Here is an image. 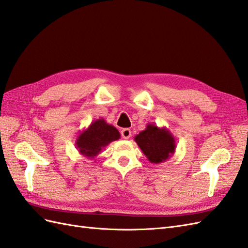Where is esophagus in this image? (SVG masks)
Here are the masks:
<instances>
[{
	"instance_id": "1",
	"label": "esophagus",
	"mask_w": 248,
	"mask_h": 248,
	"mask_svg": "<svg viewBox=\"0 0 248 248\" xmlns=\"http://www.w3.org/2000/svg\"><path fill=\"white\" fill-rule=\"evenodd\" d=\"M131 135H132V132H131L130 129H123L122 130V136H123V138L129 139L131 137Z\"/></svg>"
}]
</instances>
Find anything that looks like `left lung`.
I'll return each mask as SVG.
<instances>
[{
    "instance_id": "left-lung-1",
    "label": "left lung",
    "mask_w": 248,
    "mask_h": 248,
    "mask_svg": "<svg viewBox=\"0 0 248 248\" xmlns=\"http://www.w3.org/2000/svg\"><path fill=\"white\" fill-rule=\"evenodd\" d=\"M134 140L151 163L166 162L175 154L176 139L164 126L159 128L155 124H148Z\"/></svg>"
}]
</instances>
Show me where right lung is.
I'll list each match as a JSON object with an SVG mask.
<instances>
[{
	"instance_id": "1",
	"label": "right lung",
	"mask_w": 248,
	"mask_h": 248,
	"mask_svg": "<svg viewBox=\"0 0 248 248\" xmlns=\"http://www.w3.org/2000/svg\"><path fill=\"white\" fill-rule=\"evenodd\" d=\"M119 138L120 133L115 126L108 124L104 118H99L78 133L75 147L80 155L92 159L108 144Z\"/></svg>"
}]
</instances>
